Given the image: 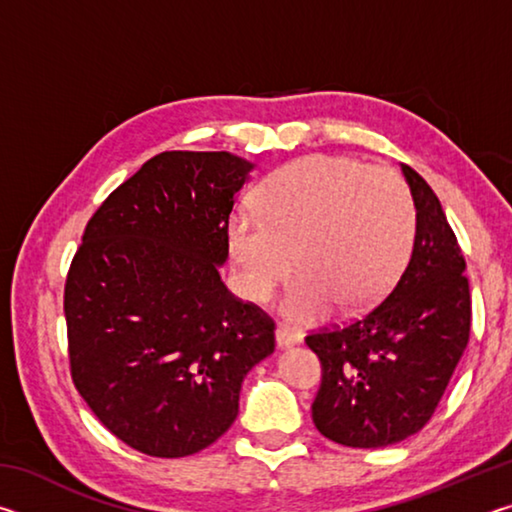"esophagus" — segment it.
Masks as SVG:
<instances>
[{
    "instance_id": "1",
    "label": "esophagus",
    "mask_w": 512,
    "mask_h": 512,
    "mask_svg": "<svg viewBox=\"0 0 512 512\" xmlns=\"http://www.w3.org/2000/svg\"><path fill=\"white\" fill-rule=\"evenodd\" d=\"M275 341H277V348H289V345L300 343V332L293 327L280 325L275 332Z\"/></svg>"
}]
</instances>
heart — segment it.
I'll return each instance as SVG.
<instances>
[{
    "mask_svg": "<svg viewBox=\"0 0 512 512\" xmlns=\"http://www.w3.org/2000/svg\"><path fill=\"white\" fill-rule=\"evenodd\" d=\"M413 235L415 203L400 173L336 155L275 171L257 210L239 207L228 221L239 291L262 305L293 266L284 311L298 323L334 305L363 311L379 302L409 259Z\"/></svg>",
    "mask_w": 512,
    "mask_h": 512,
    "instance_id": "b5f03b06",
    "label": "heart"
}]
</instances>
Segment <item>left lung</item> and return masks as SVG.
Instances as JSON below:
<instances>
[{"mask_svg":"<svg viewBox=\"0 0 512 512\" xmlns=\"http://www.w3.org/2000/svg\"><path fill=\"white\" fill-rule=\"evenodd\" d=\"M415 237L402 275L379 305L348 325L305 336L320 361L316 429L357 449L395 445L431 420L470 339L465 257L438 196L404 164Z\"/></svg>","mask_w":512,"mask_h":512,"instance_id":"left-lung-1","label":"left lung"}]
</instances>
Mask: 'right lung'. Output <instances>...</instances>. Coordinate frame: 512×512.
<instances>
[{
	"mask_svg": "<svg viewBox=\"0 0 512 512\" xmlns=\"http://www.w3.org/2000/svg\"><path fill=\"white\" fill-rule=\"evenodd\" d=\"M250 167L225 151L158 153L92 214L69 264L72 381L142 454L192 456L221 438L246 372L275 350V320L219 275Z\"/></svg>",
	"mask_w": 512,
	"mask_h": 512,
	"instance_id": "right-lung-1",
	"label": "right lung"
}]
</instances>
